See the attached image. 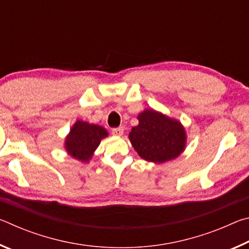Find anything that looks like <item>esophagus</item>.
<instances>
[{"label": "esophagus", "mask_w": 249, "mask_h": 249, "mask_svg": "<svg viewBox=\"0 0 249 249\" xmlns=\"http://www.w3.org/2000/svg\"><path fill=\"white\" fill-rule=\"evenodd\" d=\"M123 133H124V128L122 127H117V128H113L112 129V134L113 135H115V136H122V135H123Z\"/></svg>", "instance_id": "34e87169"}]
</instances>
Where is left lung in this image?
I'll use <instances>...</instances> for the list:
<instances>
[{
    "mask_svg": "<svg viewBox=\"0 0 249 249\" xmlns=\"http://www.w3.org/2000/svg\"><path fill=\"white\" fill-rule=\"evenodd\" d=\"M128 135L134 149L147 161L162 163L183 153L187 135L182 124L155 109H144Z\"/></svg>",
    "mask_w": 249,
    "mask_h": 249,
    "instance_id": "8db88e82",
    "label": "left lung"
}]
</instances>
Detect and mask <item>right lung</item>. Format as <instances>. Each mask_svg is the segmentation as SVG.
I'll use <instances>...</instances> for the list:
<instances>
[{
  "instance_id": "obj_1",
  "label": "right lung",
  "mask_w": 249,
  "mask_h": 249,
  "mask_svg": "<svg viewBox=\"0 0 249 249\" xmlns=\"http://www.w3.org/2000/svg\"><path fill=\"white\" fill-rule=\"evenodd\" d=\"M107 135V130L102 126L78 120L66 137L65 148L71 157L79 161L88 162L92 158L101 141Z\"/></svg>"
}]
</instances>
